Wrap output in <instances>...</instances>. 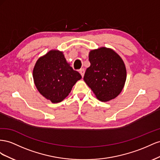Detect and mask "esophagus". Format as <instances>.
<instances>
[{
    "mask_svg": "<svg viewBox=\"0 0 160 160\" xmlns=\"http://www.w3.org/2000/svg\"><path fill=\"white\" fill-rule=\"evenodd\" d=\"M84 73H85V71H84V69H81V70H80V74H81V76H82V77H84Z\"/></svg>",
    "mask_w": 160,
    "mask_h": 160,
    "instance_id": "1",
    "label": "esophagus"
}]
</instances>
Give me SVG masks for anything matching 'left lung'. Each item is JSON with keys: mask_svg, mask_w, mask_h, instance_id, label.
Wrapping results in <instances>:
<instances>
[{"mask_svg": "<svg viewBox=\"0 0 160 160\" xmlns=\"http://www.w3.org/2000/svg\"><path fill=\"white\" fill-rule=\"evenodd\" d=\"M90 66L86 70L84 80L102 102L115 98L124 87L127 71L119 55L111 48L102 47L91 50Z\"/></svg>", "mask_w": 160, "mask_h": 160, "instance_id": "1", "label": "left lung"}]
</instances>
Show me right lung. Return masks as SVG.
I'll return each mask as SVG.
<instances>
[{
    "label": "right lung",
    "mask_w": 160,
    "mask_h": 160,
    "mask_svg": "<svg viewBox=\"0 0 160 160\" xmlns=\"http://www.w3.org/2000/svg\"><path fill=\"white\" fill-rule=\"evenodd\" d=\"M35 85L39 93L52 103L62 102L70 93L79 72L73 70L63 52L50 50L36 62L33 70Z\"/></svg>",
    "instance_id": "right-lung-1"
}]
</instances>
